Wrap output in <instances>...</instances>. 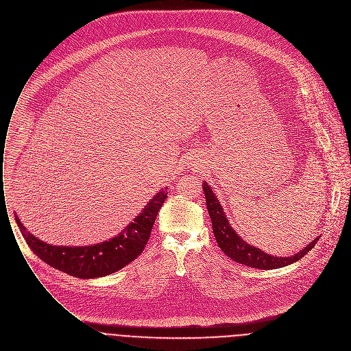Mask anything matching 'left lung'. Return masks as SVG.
<instances>
[{
	"label": "left lung",
	"mask_w": 351,
	"mask_h": 351,
	"mask_svg": "<svg viewBox=\"0 0 351 351\" xmlns=\"http://www.w3.org/2000/svg\"><path fill=\"white\" fill-rule=\"evenodd\" d=\"M203 191L206 196L207 210L211 218L213 230L217 238V242L219 247L223 250L226 256H229L235 263L252 267V268H261V269H275L280 267H286L289 264H293L302 258L319 241V237L311 241L304 249L297 252L293 256H274L269 253H265L260 247H256L243 238H241L239 234L234 230L221 206V202L213 192L211 186L203 181Z\"/></svg>",
	"instance_id": "1"
}]
</instances>
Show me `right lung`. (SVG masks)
Listing matches in <instances>:
<instances>
[{
  "label": "right lung",
  "mask_w": 351,
  "mask_h": 351,
  "mask_svg": "<svg viewBox=\"0 0 351 351\" xmlns=\"http://www.w3.org/2000/svg\"><path fill=\"white\" fill-rule=\"evenodd\" d=\"M166 189H160L118 235L87 246L50 245L29 233L17 215L14 218L31 250L46 264L80 279L102 278L123 268L143 252L156 215L167 197Z\"/></svg>",
  "instance_id": "1"
}]
</instances>
